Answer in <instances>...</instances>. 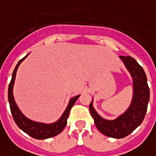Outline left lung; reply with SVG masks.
<instances>
[{
    "label": "left lung",
    "instance_id": "obj_1",
    "mask_svg": "<svg viewBox=\"0 0 156 156\" xmlns=\"http://www.w3.org/2000/svg\"><path fill=\"white\" fill-rule=\"evenodd\" d=\"M120 58L133 78V98L129 109L114 120H106L96 112L91 102L89 106L97 128L105 136L116 139L127 136L141 124L149 101V87L143 68L132 57L121 56Z\"/></svg>",
    "mask_w": 156,
    "mask_h": 156
}]
</instances>
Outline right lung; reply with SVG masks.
Returning <instances> with one entry per match:
<instances>
[{
  "mask_svg": "<svg viewBox=\"0 0 156 156\" xmlns=\"http://www.w3.org/2000/svg\"><path fill=\"white\" fill-rule=\"evenodd\" d=\"M28 56V55H27ZM26 56V57H27ZM24 57L23 58H22L18 64L16 66L15 70L13 71L12 74V78H11L10 83L9 85V106H10L11 113L13 119L15 120V122L16 123V125L26 133H28L29 135H30L31 137L35 138V139L38 140H44L48 139V138H51L53 136L58 135V133L62 132L64 130V128L65 127V126L67 124V118L69 116L70 113V110L71 109V107L73 106V105L75 104V102L77 101V99L79 97L76 96L74 98H72L69 103V105L67 106L66 110L64 112V114L62 115V117L60 118V119L53 123V124H43V123H38V122H34L32 120H30L29 119H27L22 112H20V110L18 109L16 104L14 100V97H13V85H14V82H15V78H16V74L17 68L19 65L21 64V62L23 60L24 58H26Z\"/></svg>",
  "mask_w": 156,
  "mask_h": 156,
  "instance_id": "1",
  "label": "right lung"
}]
</instances>
